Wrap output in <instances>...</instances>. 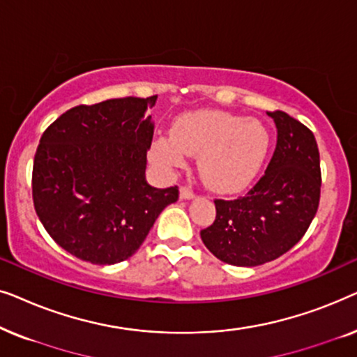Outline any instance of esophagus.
I'll return each instance as SVG.
<instances>
[{
    "instance_id": "1",
    "label": "esophagus",
    "mask_w": 357,
    "mask_h": 357,
    "mask_svg": "<svg viewBox=\"0 0 357 357\" xmlns=\"http://www.w3.org/2000/svg\"><path fill=\"white\" fill-rule=\"evenodd\" d=\"M193 198H195V193L192 192V190L187 187L180 188V199H193Z\"/></svg>"
}]
</instances>
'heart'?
I'll use <instances>...</instances> for the list:
<instances>
[{
  "label": "heart",
  "mask_w": 357,
  "mask_h": 357,
  "mask_svg": "<svg viewBox=\"0 0 357 357\" xmlns=\"http://www.w3.org/2000/svg\"><path fill=\"white\" fill-rule=\"evenodd\" d=\"M270 131L261 120L221 110L178 115L170 133L153 141L151 158L164 170L182 169L198 155L203 182L216 192H238L260 172L270 151Z\"/></svg>",
  "instance_id": "1"
}]
</instances>
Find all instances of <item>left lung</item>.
Segmentation results:
<instances>
[{
  "label": "left lung",
  "mask_w": 357,
  "mask_h": 357,
  "mask_svg": "<svg viewBox=\"0 0 357 357\" xmlns=\"http://www.w3.org/2000/svg\"><path fill=\"white\" fill-rule=\"evenodd\" d=\"M276 149L255 187L231 202L216 199V219L199 232L214 257L234 266L276 260L301 241L320 202V154L312 131L284 112H268Z\"/></svg>",
  "instance_id": "obj_1"
}]
</instances>
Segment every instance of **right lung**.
Wrapping results in <instances>:
<instances>
[{
  "mask_svg": "<svg viewBox=\"0 0 357 357\" xmlns=\"http://www.w3.org/2000/svg\"><path fill=\"white\" fill-rule=\"evenodd\" d=\"M158 96L110 99L68 110L42 135L32 170L37 216L61 248L115 265L141 247L178 188L146 182Z\"/></svg>",
  "mask_w": 357,
  "mask_h": 357,
  "instance_id": "add662e5",
  "label": "right lung"
}]
</instances>
